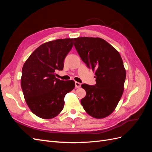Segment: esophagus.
Segmentation results:
<instances>
[{
	"mask_svg": "<svg viewBox=\"0 0 152 152\" xmlns=\"http://www.w3.org/2000/svg\"><path fill=\"white\" fill-rule=\"evenodd\" d=\"M81 86V84L79 83V82H75V87H77V88H79V87H80Z\"/></svg>",
	"mask_w": 152,
	"mask_h": 152,
	"instance_id": "obj_1",
	"label": "esophagus"
}]
</instances>
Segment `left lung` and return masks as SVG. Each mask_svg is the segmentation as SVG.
<instances>
[{"instance_id": "left-lung-1", "label": "left lung", "mask_w": 152, "mask_h": 152, "mask_svg": "<svg viewBox=\"0 0 152 152\" xmlns=\"http://www.w3.org/2000/svg\"><path fill=\"white\" fill-rule=\"evenodd\" d=\"M73 42L82 60L96 70V84L81 85L86 91L81 104L91 117L104 118L114 111L123 94L126 72L122 58L103 39L85 37L73 39Z\"/></svg>"}]
</instances>
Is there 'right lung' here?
<instances>
[{"label": "right lung", "instance_id": "1", "mask_svg": "<svg viewBox=\"0 0 152 152\" xmlns=\"http://www.w3.org/2000/svg\"><path fill=\"white\" fill-rule=\"evenodd\" d=\"M73 39H58L42 44L27 59L22 68L21 86L26 102L35 115L49 119L60 113L65 95L75 82L56 78L73 47Z\"/></svg>", "mask_w": 152, "mask_h": 152}]
</instances>
